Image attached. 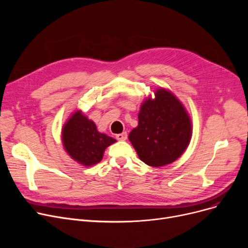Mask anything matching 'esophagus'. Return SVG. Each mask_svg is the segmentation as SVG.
Returning <instances> with one entry per match:
<instances>
[{
	"instance_id": "1",
	"label": "esophagus",
	"mask_w": 248,
	"mask_h": 248,
	"mask_svg": "<svg viewBox=\"0 0 248 248\" xmlns=\"http://www.w3.org/2000/svg\"><path fill=\"white\" fill-rule=\"evenodd\" d=\"M115 138H116L117 140H125L127 139V134H126L125 132H124V133H122V134L116 135Z\"/></svg>"
}]
</instances>
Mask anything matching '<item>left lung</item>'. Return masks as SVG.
Listing matches in <instances>:
<instances>
[{
    "label": "left lung",
    "mask_w": 248,
    "mask_h": 248,
    "mask_svg": "<svg viewBox=\"0 0 248 248\" xmlns=\"http://www.w3.org/2000/svg\"><path fill=\"white\" fill-rule=\"evenodd\" d=\"M140 104L139 124L128 135L140 161L151 167L175 162L188 148L192 123L185 107L170 90L160 87Z\"/></svg>",
    "instance_id": "8db88e82"
}]
</instances>
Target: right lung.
<instances>
[{"label":"right lung","instance_id":"obj_1","mask_svg":"<svg viewBox=\"0 0 248 248\" xmlns=\"http://www.w3.org/2000/svg\"><path fill=\"white\" fill-rule=\"evenodd\" d=\"M65 152L71 159L90 167L102 160L103 153L116 140L97 131L95 124L81 110L74 111L64 124L61 133Z\"/></svg>","mask_w":248,"mask_h":248}]
</instances>
